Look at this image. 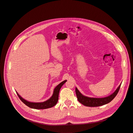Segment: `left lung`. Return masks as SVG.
Listing matches in <instances>:
<instances>
[{"label":"left lung","mask_w":133,"mask_h":133,"mask_svg":"<svg viewBox=\"0 0 133 133\" xmlns=\"http://www.w3.org/2000/svg\"><path fill=\"white\" fill-rule=\"evenodd\" d=\"M121 85V84L119 85V87L116 90L115 92L113 94L110 95L109 97L103 98H94L85 97L79 92L77 88H75V92L77 100L79 103H81L84 106H86V107H97L107 104L111 102V101L115 98L117 94L120 89Z\"/></svg>","instance_id":"8db88e82"}]
</instances>
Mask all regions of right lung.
I'll return each instance as SVG.
<instances>
[{
	"instance_id": "right-lung-1",
	"label": "right lung",
	"mask_w": 133,
	"mask_h": 133,
	"mask_svg": "<svg viewBox=\"0 0 133 133\" xmlns=\"http://www.w3.org/2000/svg\"><path fill=\"white\" fill-rule=\"evenodd\" d=\"M66 80H65L58 84L55 88L54 94H53L52 96L49 100H47L45 101V102L42 103L29 102L28 101L24 100L21 97L17 92H16V93L20 100L22 101L24 104H25L26 106H28V107L30 108H33L35 109H46L48 108H51L53 107H54V106L56 105V104L57 103L58 100V95H59L60 89L63 85L66 82Z\"/></svg>"
}]
</instances>
